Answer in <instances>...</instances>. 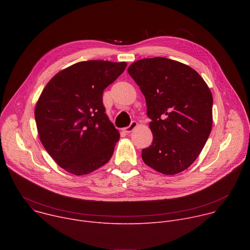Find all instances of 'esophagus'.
<instances>
[{"instance_id":"34e87169","label":"esophagus","mask_w":250,"mask_h":250,"mask_svg":"<svg viewBox=\"0 0 250 250\" xmlns=\"http://www.w3.org/2000/svg\"><path fill=\"white\" fill-rule=\"evenodd\" d=\"M136 126H137V123H136L135 121H132L128 126H126V127L124 128V130H125L126 133H129V132H131Z\"/></svg>"}]
</instances>
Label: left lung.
<instances>
[{"instance_id":"left-lung-1","label":"left lung","mask_w":250,"mask_h":250,"mask_svg":"<svg viewBox=\"0 0 250 250\" xmlns=\"http://www.w3.org/2000/svg\"><path fill=\"white\" fill-rule=\"evenodd\" d=\"M128 74L146 97L153 141L142 149L152 169L174 175L199 156L212 125V96L197 71L164 57L137 60Z\"/></svg>"}]
</instances>
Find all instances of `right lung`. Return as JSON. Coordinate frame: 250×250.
Here are the masks:
<instances>
[{
    "label": "right lung",
    "mask_w": 250,
    "mask_h": 250,
    "mask_svg": "<svg viewBox=\"0 0 250 250\" xmlns=\"http://www.w3.org/2000/svg\"><path fill=\"white\" fill-rule=\"evenodd\" d=\"M125 67V62L81 61L43 89L34 110L40 139L67 172L86 175L111 159L120 133L104 113L103 92Z\"/></svg>",
    "instance_id": "right-lung-1"
}]
</instances>
